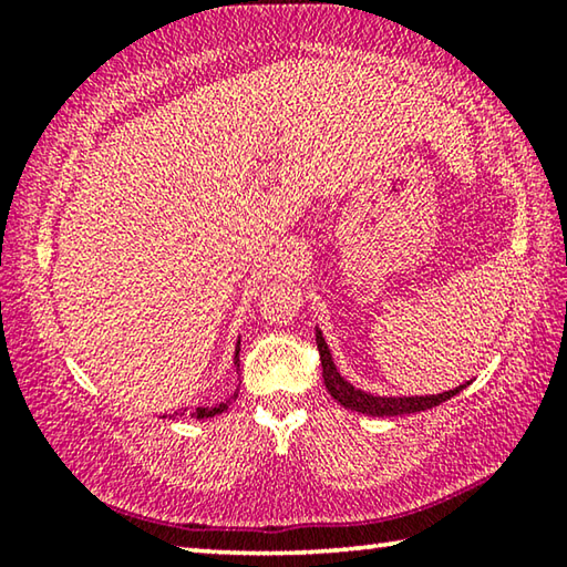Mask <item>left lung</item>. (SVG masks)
<instances>
[{
  "label": "left lung",
  "instance_id": "obj_1",
  "mask_svg": "<svg viewBox=\"0 0 567 567\" xmlns=\"http://www.w3.org/2000/svg\"><path fill=\"white\" fill-rule=\"evenodd\" d=\"M315 340H318V350H320V360H322V380L324 388H328L330 395L340 402L342 408L354 410V412H364V415L372 417H395V415H410V412H420V410H430L440 405V402L450 400L453 395H457L460 390L467 388L460 385L455 390L440 392V395H415V398H380V395H370V392L352 388L348 380H344L338 368H334L332 354L328 342H324L322 332H315Z\"/></svg>",
  "mask_w": 567,
  "mask_h": 567
}]
</instances>
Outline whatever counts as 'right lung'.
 I'll list each match as a JSON object with an SVG mask.
<instances>
[{
    "mask_svg": "<svg viewBox=\"0 0 567 567\" xmlns=\"http://www.w3.org/2000/svg\"><path fill=\"white\" fill-rule=\"evenodd\" d=\"M235 364H237V370H239V342H237V350H235ZM233 400H237V392L235 395H229L227 400H223V402H217V405H207V408H195L189 412L192 417H197V420H205V417H215V415H219V412H225L227 410V405H233ZM177 415V412H175Z\"/></svg>",
    "mask_w": 567,
    "mask_h": 567,
    "instance_id": "obj_1",
    "label": "right lung"
}]
</instances>
